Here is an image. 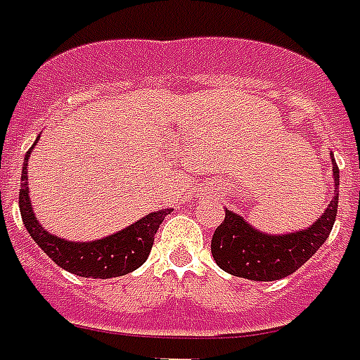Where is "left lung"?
<instances>
[{
	"mask_svg": "<svg viewBox=\"0 0 360 360\" xmlns=\"http://www.w3.org/2000/svg\"><path fill=\"white\" fill-rule=\"evenodd\" d=\"M335 193L326 212L307 229L267 234L255 229L240 214L225 210V221L221 223L212 238V255L223 271L249 281H278L297 271L326 240L335 225L338 208V186L340 171L330 152Z\"/></svg>",
	"mask_w": 360,
	"mask_h": 360,
	"instance_id": "8db88e82",
	"label": "left lung"
}]
</instances>
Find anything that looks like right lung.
<instances>
[{
  "label": "right lung",
  "instance_id": "1",
  "mask_svg": "<svg viewBox=\"0 0 360 360\" xmlns=\"http://www.w3.org/2000/svg\"><path fill=\"white\" fill-rule=\"evenodd\" d=\"M39 141V137H37ZM37 141L33 143L24 158L22 180H20V214L27 232L37 245L56 262L57 266L66 271L85 278H111L122 277L126 273L135 271L148 258V252L154 243V236L172 212L171 208L152 212L141 217L134 225L126 226L111 236L93 241H70L61 236L48 232L40 225L33 212L30 198V184H27V162Z\"/></svg>",
  "mask_w": 360,
  "mask_h": 360
}]
</instances>
